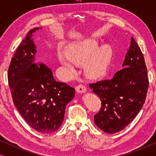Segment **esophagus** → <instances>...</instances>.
Wrapping results in <instances>:
<instances>
[{"mask_svg":"<svg viewBox=\"0 0 156 156\" xmlns=\"http://www.w3.org/2000/svg\"><path fill=\"white\" fill-rule=\"evenodd\" d=\"M76 92L79 94H84L85 92H87V89L86 87L83 85H79V86L76 87Z\"/></svg>","mask_w":156,"mask_h":156,"instance_id":"1","label":"esophagus"}]
</instances>
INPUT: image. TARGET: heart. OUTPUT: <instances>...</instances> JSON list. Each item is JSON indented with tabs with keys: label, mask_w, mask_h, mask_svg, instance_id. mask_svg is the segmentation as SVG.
I'll use <instances>...</instances> for the list:
<instances>
[{
	"label": "heart",
	"mask_w": 156,
	"mask_h": 156,
	"mask_svg": "<svg viewBox=\"0 0 156 156\" xmlns=\"http://www.w3.org/2000/svg\"><path fill=\"white\" fill-rule=\"evenodd\" d=\"M100 45L99 40L90 37L73 42L67 51L59 50L57 57L65 67L66 75H73L77 65L83 63L84 72L88 78L97 79L104 76L109 68L113 51L109 46L99 48Z\"/></svg>",
	"instance_id": "heart-1"
}]
</instances>
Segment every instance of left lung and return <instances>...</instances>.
<instances>
[{"mask_svg": "<svg viewBox=\"0 0 156 156\" xmlns=\"http://www.w3.org/2000/svg\"><path fill=\"white\" fill-rule=\"evenodd\" d=\"M122 69L110 80L89 84L102 102L94 116L95 124L101 131L116 133L131 123L143 107L148 88L144 55L131 37Z\"/></svg>", "mask_w": 156, "mask_h": 156, "instance_id": "8db88e82", "label": "left lung"}]
</instances>
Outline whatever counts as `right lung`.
Returning a JSON list of instances; mask_svg holds the SVG:
<instances>
[{
    "label": "right lung",
    "instance_id": "1",
    "mask_svg": "<svg viewBox=\"0 0 156 156\" xmlns=\"http://www.w3.org/2000/svg\"><path fill=\"white\" fill-rule=\"evenodd\" d=\"M28 32L17 49L8 69V84L14 104L27 124L41 133H51L60 127L65 108L75 90L55 81L50 68L36 59L33 34Z\"/></svg>",
    "mask_w": 156,
    "mask_h": 156
}]
</instances>
